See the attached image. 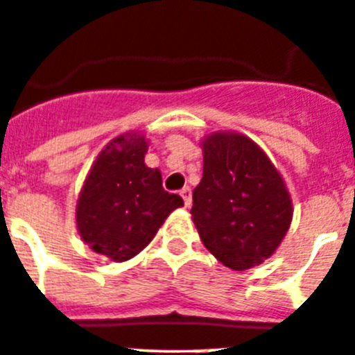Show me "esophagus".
<instances>
[{"mask_svg":"<svg viewBox=\"0 0 355 355\" xmlns=\"http://www.w3.org/2000/svg\"><path fill=\"white\" fill-rule=\"evenodd\" d=\"M181 197H183L184 205H187V207H190V205H191V190H190V187H184L183 190H181Z\"/></svg>","mask_w":355,"mask_h":355,"instance_id":"esophagus-1","label":"esophagus"}]
</instances>
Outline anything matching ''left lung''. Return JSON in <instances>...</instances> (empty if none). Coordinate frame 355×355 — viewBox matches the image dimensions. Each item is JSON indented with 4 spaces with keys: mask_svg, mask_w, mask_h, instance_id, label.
<instances>
[{
    "mask_svg": "<svg viewBox=\"0 0 355 355\" xmlns=\"http://www.w3.org/2000/svg\"><path fill=\"white\" fill-rule=\"evenodd\" d=\"M204 175L193 190L191 219L216 259L248 270L275 252L293 219L282 175L265 151L239 132L202 141Z\"/></svg>",
    "mask_w": 355,
    "mask_h": 355,
    "instance_id": "1",
    "label": "left lung"
}]
</instances>
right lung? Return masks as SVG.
I'll return each mask as SVG.
<instances>
[{
  "mask_svg": "<svg viewBox=\"0 0 355 355\" xmlns=\"http://www.w3.org/2000/svg\"><path fill=\"white\" fill-rule=\"evenodd\" d=\"M146 151L141 134L114 137L94 162L76 204L82 241L116 263L139 254L183 205L180 195L164 190L160 171L144 164Z\"/></svg>",
  "mask_w": 355,
  "mask_h": 355,
  "instance_id": "right-lung-1",
  "label": "right lung"
}]
</instances>
